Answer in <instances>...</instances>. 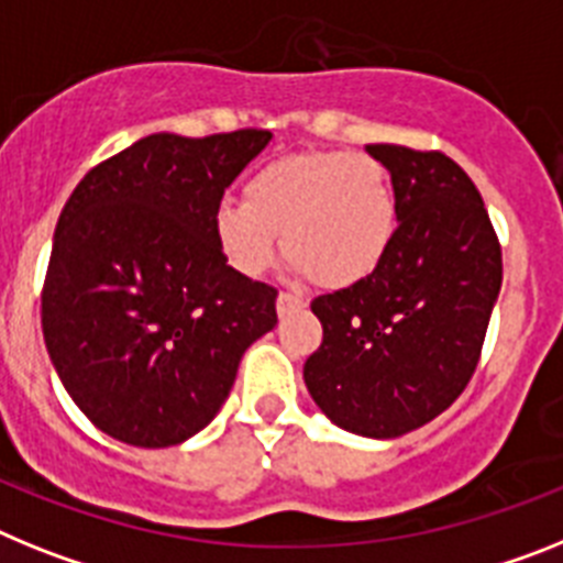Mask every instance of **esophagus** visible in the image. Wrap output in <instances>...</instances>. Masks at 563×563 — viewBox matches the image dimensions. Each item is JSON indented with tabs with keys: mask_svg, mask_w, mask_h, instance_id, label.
<instances>
[{
	"mask_svg": "<svg viewBox=\"0 0 563 563\" xmlns=\"http://www.w3.org/2000/svg\"><path fill=\"white\" fill-rule=\"evenodd\" d=\"M302 306H306V300H302V297L288 295V291H280V295H277V314L280 317L291 314V311H300Z\"/></svg>",
	"mask_w": 563,
	"mask_h": 563,
	"instance_id": "obj_1",
	"label": "esophagus"
}]
</instances>
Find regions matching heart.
Returning a JSON list of instances; mask_svg holds the SVG:
<instances>
[{"label": "heart", "mask_w": 563, "mask_h": 563, "mask_svg": "<svg viewBox=\"0 0 563 563\" xmlns=\"http://www.w3.org/2000/svg\"><path fill=\"white\" fill-rule=\"evenodd\" d=\"M212 232L243 277L266 275L286 246L295 275L349 288L385 261L397 234V192L368 153L286 155L249 178L246 200L214 207Z\"/></svg>", "instance_id": "obj_1"}]
</instances>
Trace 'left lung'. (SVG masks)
Wrapping results in <instances>:
<instances>
[{
    "label": "left lung",
    "instance_id": "obj_1",
    "mask_svg": "<svg viewBox=\"0 0 563 563\" xmlns=\"http://www.w3.org/2000/svg\"><path fill=\"white\" fill-rule=\"evenodd\" d=\"M397 192V234L374 275L320 295L322 345L302 379L336 428L397 439L467 388L501 288L485 200L442 153L368 144Z\"/></svg>",
    "mask_w": 563,
    "mask_h": 563
}]
</instances>
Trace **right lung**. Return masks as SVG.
Segmentation results:
<instances>
[{
  "label": "right lung",
  "mask_w": 563,
  "mask_h": 563,
  "mask_svg": "<svg viewBox=\"0 0 563 563\" xmlns=\"http://www.w3.org/2000/svg\"><path fill=\"white\" fill-rule=\"evenodd\" d=\"M268 130L155 133L81 178L58 214L42 331L65 390L107 437L173 448L227 402L277 325V291L227 266L214 207Z\"/></svg>",
  "instance_id": "right-lung-1"
}]
</instances>
